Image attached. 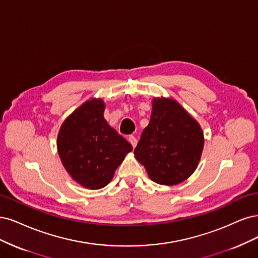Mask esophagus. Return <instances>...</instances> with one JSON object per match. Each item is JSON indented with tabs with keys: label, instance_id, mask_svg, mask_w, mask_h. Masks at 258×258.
Instances as JSON below:
<instances>
[{
	"label": "esophagus",
	"instance_id": "34e87169",
	"mask_svg": "<svg viewBox=\"0 0 258 258\" xmlns=\"http://www.w3.org/2000/svg\"><path fill=\"white\" fill-rule=\"evenodd\" d=\"M128 141L131 143V145L133 146V148H135L137 146V138L134 135H131L128 137Z\"/></svg>",
	"mask_w": 258,
	"mask_h": 258
}]
</instances>
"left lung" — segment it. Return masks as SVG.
<instances>
[{
  "label": "left lung",
  "instance_id": "left-lung-1",
  "mask_svg": "<svg viewBox=\"0 0 258 258\" xmlns=\"http://www.w3.org/2000/svg\"><path fill=\"white\" fill-rule=\"evenodd\" d=\"M204 148L199 124L170 98H154L149 125L134 153L152 181L174 185L196 169Z\"/></svg>",
  "mask_w": 258,
  "mask_h": 258
}]
</instances>
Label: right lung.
Listing matches in <instances>:
<instances>
[{
    "instance_id": "right-lung-1",
    "label": "right lung",
    "mask_w": 258,
    "mask_h": 258,
    "mask_svg": "<svg viewBox=\"0 0 258 258\" xmlns=\"http://www.w3.org/2000/svg\"><path fill=\"white\" fill-rule=\"evenodd\" d=\"M104 108L101 99L88 101L65 120L57 136V151L65 169L91 189L109 183L125 154L133 150L104 119Z\"/></svg>"
}]
</instances>
